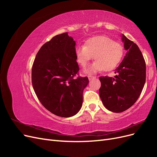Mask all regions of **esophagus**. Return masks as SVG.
<instances>
[{"label":"esophagus","instance_id":"34e87169","mask_svg":"<svg viewBox=\"0 0 157 157\" xmlns=\"http://www.w3.org/2000/svg\"><path fill=\"white\" fill-rule=\"evenodd\" d=\"M94 78H96V77H93V76H88V79H89V80H92V79H94Z\"/></svg>","mask_w":157,"mask_h":157}]
</instances>
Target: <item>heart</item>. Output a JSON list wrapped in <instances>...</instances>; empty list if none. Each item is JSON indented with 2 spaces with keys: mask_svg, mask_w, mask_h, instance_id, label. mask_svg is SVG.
Instances as JSON below:
<instances>
[{
  "mask_svg": "<svg viewBox=\"0 0 157 157\" xmlns=\"http://www.w3.org/2000/svg\"><path fill=\"white\" fill-rule=\"evenodd\" d=\"M75 54L77 63L83 67L93 58L96 59L86 71V73L103 69L105 71H110L121 63L124 55V48L108 36H96L88 39L84 45L76 47Z\"/></svg>",
  "mask_w": 157,
  "mask_h": 157,
  "instance_id": "1",
  "label": "heart"
}]
</instances>
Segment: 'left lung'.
Segmentation results:
<instances>
[{
    "mask_svg": "<svg viewBox=\"0 0 157 157\" xmlns=\"http://www.w3.org/2000/svg\"><path fill=\"white\" fill-rule=\"evenodd\" d=\"M126 54L115 78L100 77L99 96L109 111L121 113L132 107L139 98L146 79L145 61L139 47L124 35L122 36Z\"/></svg>",
    "mask_w": 157,
    "mask_h": 157,
    "instance_id": "1",
    "label": "left lung"
}]
</instances>
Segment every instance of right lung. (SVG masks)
<instances>
[{
  "instance_id": "right-lung-1",
  "label": "right lung",
  "mask_w": 157,
  "mask_h": 157,
  "mask_svg": "<svg viewBox=\"0 0 157 157\" xmlns=\"http://www.w3.org/2000/svg\"><path fill=\"white\" fill-rule=\"evenodd\" d=\"M76 42L67 33L46 42L32 67V84L38 99L47 110L61 117L75 115L82 105L84 89L89 80L78 77L75 54Z\"/></svg>"
}]
</instances>
